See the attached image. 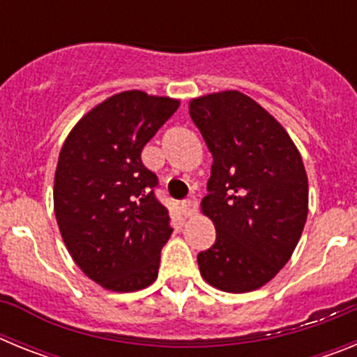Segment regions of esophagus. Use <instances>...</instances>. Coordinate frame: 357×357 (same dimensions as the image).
Masks as SVG:
<instances>
[{
  "label": "esophagus",
  "instance_id": "esophagus-1",
  "mask_svg": "<svg viewBox=\"0 0 357 357\" xmlns=\"http://www.w3.org/2000/svg\"><path fill=\"white\" fill-rule=\"evenodd\" d=\"M197 209H198V202L195 197H191V198H188V200L182 202V213H184L185 218L193 216V214L197 213Z\"/></svg>",
  "mask_w": 357,
  "mask_h": 357
}]
</instances>
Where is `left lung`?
Segmentation results:
<instances>
[{"mask_svg":"<svg viewBox=\"0 0 357 357\" xmlns=\"http://www.w3.org/2000/svg\"><path fill=\"white\" fill-rule=\"evenodd\" d=\"M189 114L213 153L200 207L216 243L198 254L202 277L222 291L259 289L288 263L307 220L301 151L266 109L239 91L193 98Z\"/></svg>","mask_w":357,"mask_h":357,"instance_id":"obj_1","label":"left lung"}]
</instances>
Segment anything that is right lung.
Segmentation results:
<instances>
[{"instance_id": "add662e5", "label": "right lung", "mask_w": 357, "mask_h": 357, "mask_svg": "<svg viewBox=\"0 0 357 357\" xmlns=\"http://www.w3.org/2000/svg\"><path fill=\"white\" fill-rule=\"evenodd\" d=\"M178 105L175 98L123 91L93 107L62 144L56 225L77 266L110 291H137L159 273L173 229L141 151Z\"/></svg>"}]
</instances>
